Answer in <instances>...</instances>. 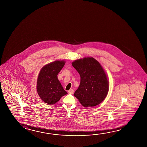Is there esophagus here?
I'll return each instance as SVG.
<instances>
[{"label":"esophagus","mask_w":147,"mask_h":147,"mask_svg":"<svg viewBox=\"0 0 147 147\" xmlns=\"http://www.w3.org/2000/svg\"><path fill=\"white\" fill-rule=\"evenodd\" d=\"M68 93H69V94H73V93H74V90H73V89H70V90L68 91Z\"/></svg>","instance_id":"esophagus-1"}]
</instances>
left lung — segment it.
Instances as JSON below:
<instances>
[{
  "instance_id": "1",
  "label": "left lung",
  "mask_w": 147,
  "mask_h": 147,
  "mask_svg": "<svg viewBox=\"0 0 147 147\" xmlns=\"http://www.w3.org/2000/svg\"><path fill=\"white\" fill-rule=\"evenodd\" d=\"M80 76V83L74 95L85 107L102 103L107 95L109 81L100 63L93 57H84L72 63Z\"/></svg>"
}]
</instances>
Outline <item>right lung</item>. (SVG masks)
<instances>
[{"instance_id":"add662e5","label":"right lung","mask_w":147,"mask_h":147,"mask_svg":"<svg viewBox=\"0 0 147 147\" xmlns=\"http://www.w3.org/2000/svg\"><path fill=\"white\" fill-rule=\"evenodd\" d=\"M65 63L64 60H55L44 65L40 71L36 91L42 100L48 105L55 104L67 94L57 77Z\"/></svg>"}]
</instances>
